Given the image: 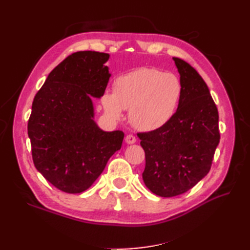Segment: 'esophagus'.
<instances>
[{"label":"esophagus","instance_id":"1","mask_svg":"<svg viewBox=\"0 0 250 250\" xmlns=\"http://www.w3.org/2000/svg\"><path fill=\"white\" fill-rule=\"evenodd\" d=\"M125 142L128 143V144H134L136 142V137L133 134H128L125 136Z\"/></svg>","mask_w":250,"mask_h":250}]
</instances>
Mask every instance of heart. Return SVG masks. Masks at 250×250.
<instances>
[{"label":"heart","mask_w":250,"mask_h":250,"mask_svg":"<svg viewBox=\"0 0 250 250\" xmlns=\"http://www.w3.org/2000/svg\"><path fill=\"white\" fill-rule=\"evenodd\" d=\"M182 90V83L174 74L139 67L117 77L114 93H105L102 102L106 113L114 118H120L122 110L130 109L135 128L152 131L172 119Z\"/></svg>","instance_id":"1"}]
</instances>
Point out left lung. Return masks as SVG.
<instances>
[{
    "instance_id": "1",
    "label": "left lung",
    "mask_w": 250,
    "mask_h": 250,
    "mask_svg": "<svg viewBox=\"0 0 250 250\" xmlns=\"http://www.w3.org/2000/svg\"><path fill=\"white\" fill-rule=\"evenodd\" d=\"M173 59L183 87L177 110L161 128L137 133L146 158L143 180L163 198L185 193L205 177L220 141L218 109L208 87L189 63Z\"/></svg>"
}]
</instances>
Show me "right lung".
Returning <instances> with one entry per match:
<instances>
[{
	"mask_svg": "<svg viewBox=\"0 0 250 250\" xmlns=\"http://www.w3.org/2000/svg\"><path fill=\"white\" fill-rule=\"evenodd\" d=\"M108 58L104 52H74L50 72L32 103V159L37 171L63 192L87 190L121 148L124 132H104L93 121L91 99L105 92Z\"/></svg>",
	"mask_w": 250,
	"mask_h": 250,
	"instance_id": "1",
	"label": "right lung"
}]
</instances>
